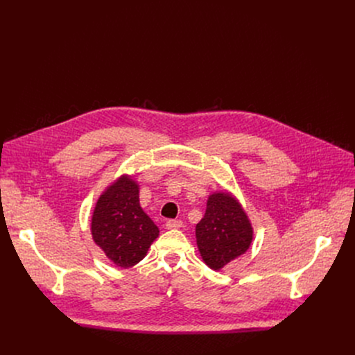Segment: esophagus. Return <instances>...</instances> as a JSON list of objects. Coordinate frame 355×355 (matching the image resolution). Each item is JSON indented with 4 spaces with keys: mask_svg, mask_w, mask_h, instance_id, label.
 <instances>
[{
    "mask_svg": "<svg viewBox=\"0 0 355 355\" xmlns=\"http://www.w3.org/2000/svg\"><path fill=\"white\" fill-rule=\"evenodd\" d=\"M182 226V222L180 220V219H170V220H167V223H166V227L167 229H178V227H181Z\"/></svg>",
    "mask_w": 355,
    "mask_h": 355,
    "instance_id": "1",
    "label": "esophagus"
}]
</instances>
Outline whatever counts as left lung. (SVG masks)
<instances>
[{
    "label": "left lung",
    "mask_w": 355,
    "mask_h": 355,
    "mask_svg": "<svg viewBox=\"0 0 355 355\" xmlns=\"http://www.w3.org/2000/svg\"><path fill=\"white\" fill-rule=\"evenodd\" d=\"M202 259L212 270H220L244 254L252 239V229L239 202L229 193L209 196L204 218L195 229Z\"/></svg>",
    "instance_id": "obj_1"
}]
</instances>
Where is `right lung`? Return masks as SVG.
I'll use <instances>...</instances> for the list:
<instances>
[{"label":"right lung","instance_id":"right-lung-1","mask_svg":"<svg viewBox=\"0 0 355 355\" xmlns=\"http://www.w3.org/2000/svg\"><path fill=\"white\" fill-rule=\"evenodd\" d=\"M91 232L107 257L122 268L137 264L159 236V227L140 208L137 184L129 177L119 178L99 196Z\"/></svg>","mask_w":355,"mask_h":355}]
</instances>
